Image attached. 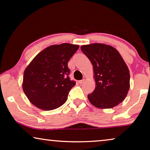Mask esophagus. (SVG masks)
Wrapping results in <instances>:
<instances>
[{
	"label": "esophagus",
	"mask_w": 150,
	"mask_h": 150,
	"mask_svg": "<svg viewBox=\"0 0 150 150\" xmlns=\"http://www.w3.org/2000/svg\"><path fill=\"white\" fill-rule=\"evenodd\" d=\"M84 81H85V79H81V80H79V84H83V83H84Z\"/></svg>",
	"instance_id": "34e87169"
}]
</instances>
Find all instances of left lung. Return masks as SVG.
<instances>
[{"label": "left lung", "mask_w": 150, "mask_h": 150, "mask_svg": "<svg viewBox=\"0 0 150 150\" xmlns=\"http://www.w3.org/2000/svg\"><path fill=\"white\" fill-rule=\"evenodd\" d=\"M91 62L96 88L88 95L91 103L99 109H110L125 99L130 87V75L120 54L111 45L91 43L81 46Z\"/></svg>", "instance_id": "left-lung-1"}]
</instances>
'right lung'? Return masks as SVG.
Returning <instances> with one entry per match:
<instances>
[{"label": "right lung", "mask_w": 150, "mask_h": 150, "mask_svg": "<svg viewBox=\"0 0 150 150\" xmlns=\"http://www.w3.org/2000/svg\"><path fill=\"white\" fill-rule=\"evenodd\" d=\"M78 45L62 43L45 48L24 71L23 90L32 104L50 111L63 105L75 81L69 77L68 62Z\"/></svg>", "instance_id": "1"}]
</instances>
